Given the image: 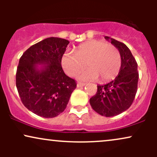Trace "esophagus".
I'll list each match as a JSON object with an SVG mask.
<instances>
[{"label": "esophagus", "mask_w": 157, "mask_h": 157, "mask_svg": "<svg viewBox=\"0 0 157 157\" xmlns=\"http://www.w3.org/2000/svg\"><path fill=\"white\" fill-rule=\"evenodd\" d=\"M85 85H86V83H82V82H78V83H77V86L78 88H80V87H82V86H84Z\"/></svg>", "instance_id": "obj_1"}]
</instances>
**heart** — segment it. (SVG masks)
<instances>
[{
	"mask_svg": "<svg viewBox=\"0 0 157 157\" xmlns=\"http://www.w3.org/2000/svg\"><path fill=\"white\" fill-rule=\"evenodd\" d=\"M63 68L68 76H78L80 80H95L107 82L118 75L122 66V57L114 45L101 40H90L77 46L76 52H66L61 59Z\"/></svg>",
	"mask_w": 157,
	"mask_h": 157,
	"instance_id": "heart-1",
	"label": "heart"
}]
</instances>
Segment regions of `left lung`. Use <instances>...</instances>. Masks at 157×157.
<instances>
[{
  "instance_id": "left-lung-1",
  "label": "left lung",
  "mask_w": 157,
  "mask_h": 157,
  "mask_svg": "<svg viewBox=\"0 0 157 157\" xmlns=\"http://www.w3.org/2000/svg\"><path fill=\"white\" fill-rule=\"evenodd\" d=\"M109 40V37H105ZM121 54L122 66L117 76L109 83L97 86L96 94L90 99L91 108L102 116L113 117L130 108L137 91V63L128 46L111 38Z\"/></svg>"
}]
</instances>
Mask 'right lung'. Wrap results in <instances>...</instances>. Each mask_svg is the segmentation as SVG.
I'll return each instance as SVG.
<instances>
[{
	"label": "right lung",
	"instance_id": "obj_1",
	"mask_svg": "<svg viewBox=\"0 0 157 157\" xmlns=\"http://www.w3.org/2000/svg\"><path fill=\"white\" fill-rule=\"evenodd\" d=\"M68 40L48 37L34 44L20 58L16 86L26 109L40 117L52 118L66 109L77 82L63 70L61 59ZM36 64L47 66L40 70Z\"/></svg>",
	"mask_w": 157,
	"mask_h": 157
}]
</instances>
